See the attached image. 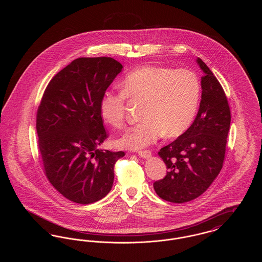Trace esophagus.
Segmentation results:
<instances>
[{"mask_svg": "<svg viewBox=\"0 0 262 262\" xmlns=\"http://www.w3.org/2000/svg\"><path fill=\"white\" fill-rule=\"evenodd\" d=\"M137 154L141 157V158H144V159H147L151 156V152L149 150H144V151H138Z\"/></svg>", "mask_w": 262, "mask_h": 262, "instance_id": "obj_1", "label": "esophagus"}]
</instances>
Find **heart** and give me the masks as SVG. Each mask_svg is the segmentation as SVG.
Returning a JSON list of instances; mask_svg holds the SVG:
<instances>
[{"mask_svg": "<svg viewBox=\"0 0 262 262\" xmlns=\"http://www.w3.org/2000/svg\"><path fill=\"white\" fill-rule=\"evenodd\" d=\"M120 93L106 91L99 101L100 116L119 127L125 119V97L144 100L139 124L129 127L118 140L120 146L138 149L162 137H180L198 111L200 83L188 70L143 66L125 76Z\"/></svg>", "mask_w": 262, "mask_h": 262, "instance_id": "obj_1", "label": "heart"}]
</instances>
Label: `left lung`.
<instances>
[{"label": "left lung", "mask_w": 262, "mask_h": 262, "mask_svg": "<svg viewBox=\"0 0 262 262\" xmlns=\"http://www.w3.org/2000/svg\"><path fill=\"white\" fill-rule=\"evenodd\" d=\"M195 61L203 73L199 112L182 136L158 152L168 172L153 184L162 200L174 203L199 198L217 178L223 166L231 123L223 88L205 62L200 58Z\"/></svg>", "instance_id": "1"}]
</instances>
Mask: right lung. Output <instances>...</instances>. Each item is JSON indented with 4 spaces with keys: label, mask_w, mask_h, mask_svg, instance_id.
<instances>
[{
    "label": "right lung",
    "mask_w": 262,
    "mask_h": 262,
    "mask_svg": "<svg viewBox=\"0 0 262 262\" xmlns=\"http://www.w3.org/2000/svg\"><path fill=\"white\" fill-rule=\"evenodd\" d=\"M121 62L107 57L78 58L51 79L38 108V144L45 173L66 199L89 204L105 198L114 165L125 152L99 148L106 130L99 101Z\"/></svg>",
    "instance_id": "right-lung-1"
}]
</instances>
